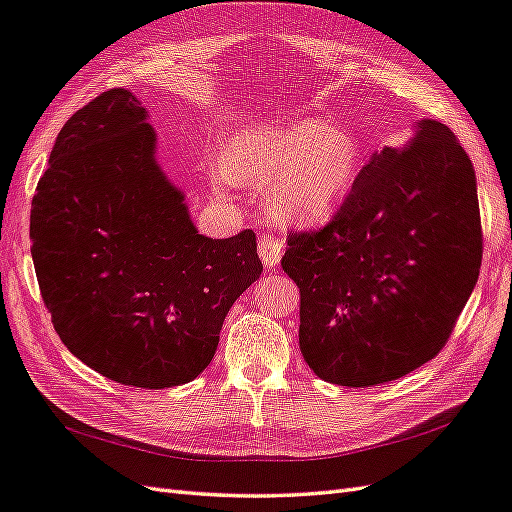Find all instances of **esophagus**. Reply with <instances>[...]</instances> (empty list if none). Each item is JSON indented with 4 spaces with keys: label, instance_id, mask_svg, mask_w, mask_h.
I'll return each mask as SVG.
<instances>
[{
    "label": "esophagus",
    "instance_id": "obj_1",
    "mask_svg": "<svg viewBox=\"0 0 512 512\" xmlns=\"http://www.w3.org/2000/svg\"><path fill=\"white\" fill-rule=\"evenodd\" d=\"M284 252V241L278 234H263L258 239V254L267 267H276Z\"/></svg>",
    "mask_w": 512,
    "mask_h": 512
}]
</instances>
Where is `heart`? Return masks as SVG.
<instances>
[{
	"label": "heart",
	"mask_w": 512,
	"mask_h": 512,
	"mask_svg": "<svg viewBox=\"0 0 512 512\" xmlns=\"http://www.w3.org/2000/svg\"><path fill=\"white\" fill-rule=\"evenodd\" d=\"M356 136L317 119L278 128H245L223 152V171L256 191L273 189V206L286 221L330 217L363 171Z\"/></svg>",
	"instance_id": "b5f03b06"
}]
</instances>
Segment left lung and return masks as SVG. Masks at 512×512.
Returning <instances> with one entry per match:
<instances>
[{
	"label": "left lung",
	"mask_w": 512,
	"mask_h": 512,
	"mask_svg": "<svg viewBox=\"0 0 512 512\" xmlns=\"http://www.w3.org/2000/svg\"><path fill=\"white\" fill-rule=\"evenodd\" d=\"M480 263L476 171L445 123L423 119L371 156L330 223L289 234L308 367L341 386L415 371L450 339Z\"/></svg>",
	"instance_id": "1"
}]
</instances>
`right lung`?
Instances as JSON below:
<instances>
[{
    "label": "right lung",
    "mask_w": 512,
    "mask_h": 512,
    "mask_svg": "<svg viewBox=\"0 0 512 512\" xmlns=\"http://www.w3.org/2000/svg\"><path fill=\"white\" fill-rule=\"evenodd\" d=\"M43 302L67 350L139 389L191 382L263 263L256 234H197L156 162L147 110L126 89L80 108L49 154L30 215Z\"/></svg>",
    "instance_id": "obj_1"
}]
</instances>
